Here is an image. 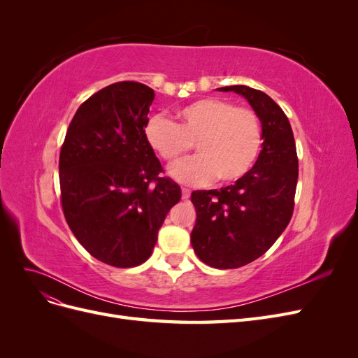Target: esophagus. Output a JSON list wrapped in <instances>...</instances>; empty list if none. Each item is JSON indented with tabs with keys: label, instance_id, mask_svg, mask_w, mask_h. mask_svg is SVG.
<instances>
[{
	"label": "esophagus",
	"instance_id": "34e87169",
	"mask_svg": "<svg viewBox=\"0 0 358 358\" xmlns=\"http://www.w3.org/2000/svg\"><path fill=\"white\" fill-rule=\"evenodd\" d=\"M191 196V191L188 188H182V200H188Z\"/></svg>",
	"mask_w": 358,
	"mask_h": 358
}]
</instances>
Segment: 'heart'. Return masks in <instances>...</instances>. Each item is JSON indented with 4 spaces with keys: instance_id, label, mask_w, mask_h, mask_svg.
Instances as JSON below:
<instances>
[{
    "instance_id": "obj_1",
    "label": "heart",
    "mask_w": 358,
    "mask_h": 358,
    "mask_svg": "<svg viewBox=\"0 0 358 358\" xmlns=\"http://www.w3.org/2000/svg\"><path fill=\"white\" fill-rule=\"evenodd\" d=\"M178 124L152 116L145 125L149 148L169 166L177 164L196 143L199 157L170 169L183 185H209L215 179L230 183L242 179L255 164L263 145V128L248 107L213 99H200L180 107Z\"/></svg>"
}]
</instances>
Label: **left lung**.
<instances>
[{
    "label": "left lung",
    "mask_w": 358,
    "mask_h": 358,
    "mask_svg": "<svg viewBox=\"0 0 358 358\" xmlns=\"http://www.w3.org/2000/svg\"><path fill=\"white\" fill-rule=\"evenodd\" d=\"M216 91L236 92L249 103L262 122L263 145L254 167L234 185L191 194L197 212L191 245L208 266L237 268L262 257L287 229L299 159L288 117L267 94L245 85Z\"/></svg>",
    "instance_id": "8db88e82"
}]
</instances>
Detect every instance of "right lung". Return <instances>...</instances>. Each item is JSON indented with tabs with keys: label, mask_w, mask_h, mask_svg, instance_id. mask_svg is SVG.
Listing matches in <instances>:
<instances>
[{
	"label": "right lung",
	"mask_w": 358,
	"mask_h": 358,
	"mask_svg": "<svg viewBox=\"0 0 358 358\" xmlns=\"http://www.w3.org/2000/svg\"><path fill=\"white\" fill-rule=\"evenodd\" d=\"M154 96L138 82L95 92L76 112L59 154L70 230L94 258L115 267L146 262L182 196L176 182L158 176L161 162L145 138Z\"/></svg>",
	"instance_id": "add662e5"
}]
</instances>
